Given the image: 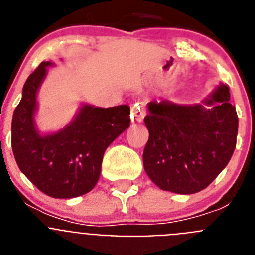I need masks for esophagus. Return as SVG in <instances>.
Returning a JSON list of instances; mask_svg holds the SVG:
<instances>
[{"mask_svg": "<svg viewBox=\"0 0 255 255\" xmlns=\"http://www.w3.org/2000/svg\"><path fill=\"white\" fill-rule=\"evenodd\" d=\"M145 111H147L145 102L144 101H138L131 107V120L135 121V123H141L144 116H145Z\"/></svg>", "mask_w": 255, "mask_h": 255, "instance_id": "34e87169", "label": "esophagus"}]
</instances>
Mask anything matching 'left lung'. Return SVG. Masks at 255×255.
Listing matches in <instances>:
<instances>
[{
  "label": "left lung",
  "mask_w": 255,
  "mask_h": 255,
  "mask_svg": "<svg viewBox=\"0 0 255 255\" xmlns=\"http://www.w3.org/2000/svg\"><path fill=\"white\" fill-rule=\"evenodd\" d=\"M204 105L149 102L144 170L162 190L194 194L227 166L236 147L239 119L230 89L220 84ZM209 105V108L206 106Z\"/></svg>",
  "instance_id": "1"
}]
</instances>
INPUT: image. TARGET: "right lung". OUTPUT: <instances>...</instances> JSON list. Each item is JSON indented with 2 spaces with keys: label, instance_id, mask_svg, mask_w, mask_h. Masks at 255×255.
Masks as SVG:
<instances>
[{
  "label": "right lung",
  "instance_id": "right-lung-1",
  "mask_svg": "<svg viewBox=\"0 0 255 255\" xmlns=\"http://www.w3.org/2000/svg\"><path fill=\"white\" fill-rule=\"evenodd\" d=\"M51 65L42 62L26 79L13 111L11 145L20 171L42 193L66 199L87 194L96 186L105 150L129 128L130 107L83 105L64 129L40 135L34 123L37 92Z\"/></svg>",
  "mask_w": 255,
  "mask_h": 255
}]
</instances>
